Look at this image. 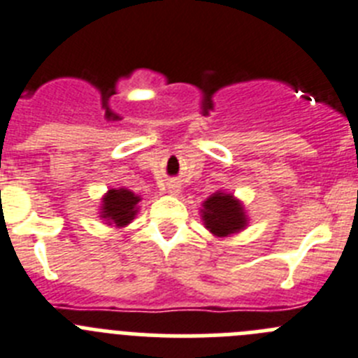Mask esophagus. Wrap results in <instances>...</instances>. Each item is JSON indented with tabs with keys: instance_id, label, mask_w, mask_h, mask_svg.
<instances>
[{
	"instance_id": "34e87169",
	"label": "esophagus",
	"mask_w": 358,
	"mask_h": 358,
	"mask_svg": "<svg viewBox=\"0 0 358 358\" xmlns=\"http://www.w3.org/2000/svg\"><path fill=\"white\" fill-rule=\"evenodd\" d=\"M180 190H182V185H180L178 182H175V180L168 182V192H169V194H173V196L180 194Z\"/></svg>"
}]
</instances>
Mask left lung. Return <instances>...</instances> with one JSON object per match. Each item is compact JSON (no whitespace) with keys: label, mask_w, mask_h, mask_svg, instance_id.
<instances>
[{"label":"left lung","mask_w":358,"mask_h":358,"mask_svg":"<svg viewBox=\"0 0 358 358\" xmlns=\"http://www.w3.org/2000/svg\"><path fill=\"white\" fill-rule=\"evenodd\" d=\"M201 219L205 228L217 238H226L243 231L249 224L245 206L231 192L217 190L203 201Z\"/></svg>","instance_id":"left-lung-1"}]
</instances>
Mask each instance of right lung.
<instances>
[{"instance_id":"add662e5","label":"right lung","mask_w":358,"mask_h":358,"mask_svg":"<svg viewBox=\"0 0 358 358\" xmlns=\"http://www.w3.org/2000/svg\"><path fill=\"white\" fill-rule=\"evenodd\" d=\"M139 201H141V196L125 189V187L109 189L102 196L99 217L106 220V224L116 226V228H125L138 215Z\"/></svg>"}]
</instances>
